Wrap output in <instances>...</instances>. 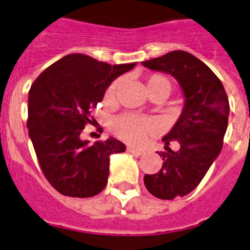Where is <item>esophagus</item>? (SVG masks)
<instances>
[{"label":"esophagus","instance_id":"34e87169","mask_svg":"<svg viewBox=\"0 0 250 250\" xmlns=\"http://www.w3.org/2000/svg\"><path fill=\"white\" fill-rule=\"evenodd\" d=\"M127 151L131 152V154H135V155H143L144 154V150H141V149H138V147L135 146H127L126 147Z\"/></svg>","mask_w":250,"mask_h":250}]
</instances>
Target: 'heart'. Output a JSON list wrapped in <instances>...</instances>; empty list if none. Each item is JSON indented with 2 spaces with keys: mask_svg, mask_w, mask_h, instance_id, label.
Returning <instances> with one entry per match:
<instances>
[{
  "mask_svg": "<svg viewBox=\"0 0 250 250\" xmlns=\"http://www.w3.org/2000/svg\"><path fill=\"white\" fill-rule=\"evenodd\" d=\"M120 81L116 80L107 87L105 92L106 103H112L116 96ZM146 90L149 95H165L167 96L171 90V83L165 75L154 74L146 79ZM112 132L120 139L129 143H140L146 136L158 131V124L151 119H143L131 114L119 115L110 124Z\"/></svg>",
  "mask_w": 250,
  "mask_h": 250,
  "instance_id": "1",
  "label": "heart"
}]
</instances>
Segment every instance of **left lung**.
<instances>
[{"instance_id": "8db88e82", "label": "left lung", "mask_w": 250, "mask_h": 250, "mask_svg": "<svg viewBox=\"0 0 250 250\" xmlns=\"http://www.w3.org/2000/svg\"><path fill=\"white\" fill-rule=\"evenodd\" d=\"M141 63L175 77L185 98L182 115L163 138L167 150L159 152L163 167L144 176L150 194L171 200L193 191L222 151L228 127V96L216 75L187 51H171ZM173 141L181 145L178 152L168 147Z\"/></svg>"}]
</instances>
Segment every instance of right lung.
Instances as JSON below:
<instances>
[{
	"instance_id": "obj_1",
	"label": "right lung",
	"mask_w": 250,
	"mask_h": 250,
	"mask_svg": "<svg viewBox=\"0 0 250 250\" xmlns=\"http://www.w3.org/2000/svg\"><path fill=\"white\" fill-rule=\"evenodd\" d=\"M136 63L109 65L71 54L47 67L28 91V135L43 175L59 193L90 198L107 184L110 155L125 151L114 138L89 144L81 140L91 110L107 86Z\"/></svg>"
}]
</instances>
